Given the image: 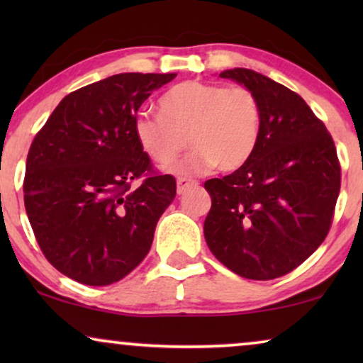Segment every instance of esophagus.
<instances>
[{"label":"esophagus","instance_id":"34e87169","mask_svg":"<svg viewBox=\"0 0 363 363\" xmlns=\"http://www.w3.org/2000/svg\"><path fill=\"white\" fill-rule=\"evenodd\" d=\"M196 185H198L196 180H190V178H178V180H177V191H178V195H182V193H185L188 188L196 186Z\"/></svg>","mask_w":363,"mask_h":363}]
</instances>
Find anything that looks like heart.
<instances>
[{
    "label": "heart",
    "instance_id": "obj_1",
    "mask_svg": "<svg viewBox=\"0 0 363 363\" xmlns=\"http://www.w3.org/2000/svg\"><path fill=\"white\" fill-rule=\"evenodd\" d=\"M160 116L140 112L133 133L143 153L155 163H168L186 145L193 150L167 167L177 175H198L216 167L223 173L240 170L255 155L262 130V108L246 86L185 81L158 99Z\"/></svg>",
    "mask_w": 363,
    "mask_h": 363
}]
</instances>
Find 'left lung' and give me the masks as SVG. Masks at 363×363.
<instances>
[{
    "label": "left lung",
    "mask_w": 363,
    "mask_h": 363,
    "mask_svg": "<svg viewBox=\"0 0 363 363\" xmlns=\"http://www.w3.org/2000/svg\"><path fill=\"white\" fill-rule=\"evenodd\" d=\"M220 77L255 91L262 130L245 167L205 182V240L238 276L276 279L301 266L330 230L340 191L335 143L304 99L282 84L242 67Z\"/></svg>",
    "instance_id": "left-lung-1"
}]
</instances>
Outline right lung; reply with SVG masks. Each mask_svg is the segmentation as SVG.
I'll return each mask as SVG.
<instances>
[{
    "label": "right lung",
    "mask_w": 363,
    "mask_h": 363,
    "mask_svg": "<svg viewBox=\"0 0 363 363\" xmlns=\"http://www.w3.org/2000/svg\"><path fill=\"white\" fill-rule=\"evenodd\" d=\"M177 74L125 72L62 99L29 147L24 206L46 259L87 286L121 281L150 251L177 180L138 145L133 122ZM133 179H140L132 187Z\"/></svg>",
    "instance_id": "add662e5"
}]
</instances>
